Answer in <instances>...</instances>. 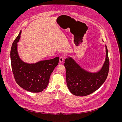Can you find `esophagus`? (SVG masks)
<instances>
[{"label":"esophagus","instance_id":"1","mask_svg":"<svg viewBox=\"0 0 122 122\" xmlns=\"http://www.w3.org/2000/svg\"><path fill=\"white\" fill-rule=\"evenodd\" d=\"M64 58L63 56H61L59 58V62L61 63H62L64 62Z\"/></svg>","mask_w":122,"mask_h":122}]
</instances>
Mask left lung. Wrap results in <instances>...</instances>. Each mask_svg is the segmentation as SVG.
Instances as JSON below:
<instances>
[{
    "mask_svg": "<svg viewBox=\"0 0 122 122\" xmlns=\"http://www.w3.org/2000/svg\"><path fill=\"white\" fill-rule=\"evenodd\" d=\"M105 61L98 71L91 72L85 70L70 56L65 60L67 87L72 94L86 96L97 90L105 82L109 71V60L106 45Z\"/></svg>",
    "mask_w": 122,
    "mask_h": 122,
    "instance_id": "left-lung-1",
    "label": "left lung"
}]
</instances>
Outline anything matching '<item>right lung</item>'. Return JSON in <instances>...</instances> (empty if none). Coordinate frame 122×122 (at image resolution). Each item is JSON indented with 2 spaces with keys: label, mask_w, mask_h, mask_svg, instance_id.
I'll return each instance as SVG.
<instances>
[{
  "label": "right lung",
  "mask_w": 122,
  "mask_h": 122,
  "mask_svg": "<svg viewBox=\"0 0 122 122\" xmlns=\"http://www.w3.org/2000/svg\"><path fill=\"white\" fill-rule=\"evenodd\" d=\"M22 31L13 41L10 50L12 71L16 82L24 89L32 93H39L45 89L49 83L51 73L58 64L59 57L28 63L20 57L17 46Z\"/></svg>",
  "instance_id": "add662e5"
}]
</instances>
